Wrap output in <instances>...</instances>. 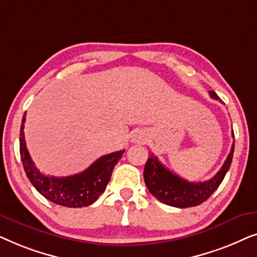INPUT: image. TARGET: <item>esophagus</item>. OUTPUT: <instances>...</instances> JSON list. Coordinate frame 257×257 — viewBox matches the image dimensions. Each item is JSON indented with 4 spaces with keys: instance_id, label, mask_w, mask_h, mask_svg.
Wrapping results in <instances>:
<instances>
[{
    "instance_id": "1",
    "label": "esophagus",
    "mask_w": 257,
    "mask_h": 257,
    "mask_svg": "<svg viewBox=\"0 0 257 257\" xmlns=\"http://www.w3.org/2000/svg\"><path fill=\"white\" fill-rule=\"evenodd\" d=\"M143 133L142 132H139V131H137L135 135H133V138H132V140L133 142H137V143H139V142H142L143 140Z\"/></svg>"
}]
</instances>
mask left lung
Returning a JSON list of instances; mask_svg holds the SVG:
<instances>
[{
  "label": "left lung",
  "instance_id": "8db88e82",
  "mask_svg": "<svg viewBox=\"0 0 257 257\" xmlns=\"http://www.w3.org/2000/svg\"><path fill=\"white\" fill-rule=\"evenodd\" d=\"M209 96L216 100L219 99V96L214 91H209ZM233 153L234 144L221 170L212 179L203 182H189L165 167L159 159L150 152L144 170V180L151 194L165 205L178 208L198 206L206 201L222 182L230 167Z\"/></svg>",
  "mask_w": 257,
  "mask_h": 257
}]
</instances>
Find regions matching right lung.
<instances>
[{
    "instance_id": "right-lung-1",
    "label": "right lung",
    "mask_w": 257,
    "mask_h": 257,
    "mask_svg": "<svg viewBox=\"0 0 257 257\" xmlns=\"http://www.w3.org/2000/svg\"><path fill=\"white\" fill-rule=\"evenodd\" d=\"M24 122L26 113L23 115L20 131V154L27 177L37 192L49 201L59 206L80 208L92 205L106 188L113 168L125 150L100 157L82 173L63 178L49 177L40 172L31 160L24 139Z\"/></svg>"
}]
</instances>
